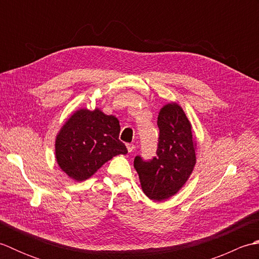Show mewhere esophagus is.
<instances>
[{"mask_svg":"<svg viewBox=\"0 0 259 259\" xmlns=\"http://www.w3.org/2000/svg\"><path fill=\"white\" fill-rule=\"evenodd\" d=\"M126 149L129 152H133L135 150V145L134 144H126Z\"/></svg>","mask_w":259,"mask_h":259,"instance_id":"obj_1","label":"esophagus"}]
</instances>
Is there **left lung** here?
Returning <instances> with one entry per match:
<instances>
[{"label": "left lung", "instance_id": "8db88e82", "mask_svg": "<svg viewBox=\"0 0 259 259\" xmlns=\"http://www.w3.org/2000/svg\"><path fill=\"white\" fill-rule=\"evenodd\" d=\"M157 124L156 156L149 160L136 156L134 163L145 194L161 201L177 194L189 178L196 163V145L189 120L177 103H169L160 110Z\"/></svg>", "mask_w": 259, "mask_h": 259}]
</instances>
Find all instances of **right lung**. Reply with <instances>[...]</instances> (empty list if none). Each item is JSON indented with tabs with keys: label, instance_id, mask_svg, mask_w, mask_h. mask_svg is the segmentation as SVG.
<instances>
[{
	"label": "right lung",
	"instance_id": "1",
	"mask_svg": "<svg viewBox=\"0 0 259 259\" xmlns=\"http://www.w3.org/2000/svg\"><path fill=\"white\" fill-rule=\"evenodd\" d=\"M120 124L113 115L99 109H81L71 115L56 140V156L60 168L70 178L83 181L103 163L128 150L119 140Z\"/></svg>",
	"mask_w": 259,
	"mask_h": 259
}]
</instances>
